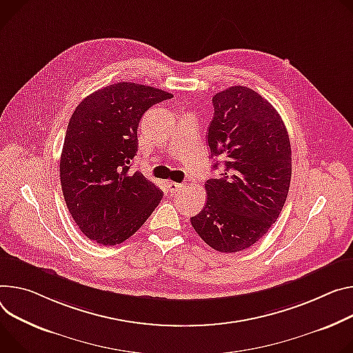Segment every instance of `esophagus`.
Masks as SVG:
<instances>
[{"instance_id":"obj_1","label":"esophagus","mask_w":353,"mask_h":353,"mask_svg":"<svg viewBox=\"0 0 353 353\" xmlns=\"http://www.w3.org/2000/svg\"><path fill=\"white\" fill-rule=\"evenodd\" d=\"M183 187H184V184H181V183L168 181V188H169L170 193H177V191H180Z\"/></svg>"}]
</instances>
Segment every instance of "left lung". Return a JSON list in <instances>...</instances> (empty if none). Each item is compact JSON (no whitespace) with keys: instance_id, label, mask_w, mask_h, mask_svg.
<instances>
[{"instance_id":"1","label":"left lung","mask_w":353,"mask_h":353,"mask_svg":"<svg viewBox=\"0 0 353 353\" xmlns=\"http://www.w3.org/2000/svg\"><path fill=\"white\" fill-rule=\"evenodd\" d=\"M212 105L208 146L223 170L207 180L205 207L190 221L212 249L235 253L258 242L279 218L290 187L292 146L276 108L252 88L216 92Z\"/></svg>"}]
</instances>
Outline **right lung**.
Listing matches in <instances>:
<instances>
[{"label":"right lung","mask_w":353,"mask_h":353,"mask_svg":"<svg viewBox=\"0 0 353 353\" xmlns=\"http://www.w3.org/2000/svg\"><path fill=\"white\" fill-rule=\"evenodd\" d=\"M172 97L150 85L121 81L90 94L74 110L60 156V183L69 212L88 239L122 243L162 200L163 191L130 169L142 115Z\"/></svg>","instance_id":"obj_1"}]
</instances>
